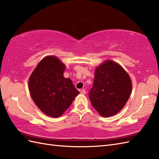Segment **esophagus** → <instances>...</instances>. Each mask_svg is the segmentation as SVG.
Instances as JSON below:
<instances>
[{"mask_svg": "<svg viewBox=\"0 0 159 159\" xmlns=\"http://www.w3.org/2000/svg\"><path fill=\"white\" fill-rule=\"evenodd\" d=\"M80 93H82V94H86V91H85V89H83L80 90Z\"/></svg>", "mask_w": 159, "mask_h": 159, "instance_id": "1", "label": "esophagus"}]
</instances>
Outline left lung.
Wrapping results in <instances>:
<instances>
[{
  "instance_id": "1",
  "label": "left lung",
  "mask_w": 159,
  "mask_h": 159,
  "mask_svg": "<svg viewBox=\"0 0 159 159\" xmlns=\"http://www.w3.org/2000/svg\"><path fill=\"white\" fill-rule=\"evenodd\" d=\"M132 82L122 67L107 60L95 70L89 98L92 106L102 117H111L122 109L130 96Z\"/></svg>"
}]
</instances>
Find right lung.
<instances>
[{"label":"right lung","instance_id":"right-lung-1","mask_svg":"<svg viewBox=\"0 0 159 159\" xmlns=\"http://www.w3.org/2000/svg\"><path fill=\"white\" fill-rule=\"evenodd\" d=\"M65 70L66 66L57 57L47 56L29 78V89L33 100L50 117H60L79 93L72 80L63 76Z\"/></svg>","mask_w":159,"mask_h":159}]
</instances>
